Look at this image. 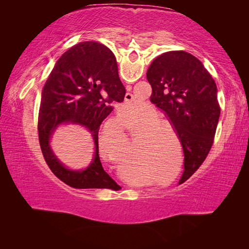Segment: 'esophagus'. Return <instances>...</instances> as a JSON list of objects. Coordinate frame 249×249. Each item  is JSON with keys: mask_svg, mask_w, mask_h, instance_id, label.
<instances>
[{"mask_svg": "<svg viewBox=\"0 0 249 249\" xmlns=\"http://www.w3.org/2000/svg\"><path fill=\"white\" fill-rule=\"evenodd\" d=\"M126 89L130 90V87H126ZM125 101H126V105H129L130 103L133 102V95L130 93H126L125 95Z\"/></svg>", "mask_w": 249, "mask_h": 249, "instance_id": "34e87169", "label": "esophagus"}]
</instances>
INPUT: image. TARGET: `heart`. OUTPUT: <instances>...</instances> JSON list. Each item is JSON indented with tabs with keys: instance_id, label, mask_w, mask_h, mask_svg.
<instances>
[{
	"instance_id": "heart-1",
	"label": "heart",
	"mask_w": 249,
	"mask_h": 249,
	"mask_svg": "<svg viewBox=\"0 0 249 249\" xmlns=\"http://www.w3.org/2000/svg\"><path fill=\"white\" fill-rule=\"evenodd\" d=\"M120 120L126 127L129 135L128 142L134 141L132 146V154L129 156L128 170L149 174L154 167L158 168L163 165L166 168L172 166V159L162 157L161 151L167 144L166 129L168 125L165 123H157L160 120L156 112L146 111L141 114H123ZM124 130L120 122H109L99 137L100 149L107 157L116 161L119 159L120 142H124Z\"/></svg>"
}]
</instances>
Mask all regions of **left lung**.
<instances>
[{"instance_id":"8db88e82","label":"left lung","mask_w":249,"mask_h":249,"mask_svg":"<svg viewBox=\"0 0 249 249\" xmlns=\"http://www.w3.org/2000/svg\"><path fill=\"white\" fill-rule=\"evenodd\" d=\"M146 75L150 101L169 117L182 145L183 175L189 178L213 144L221 113L216 84L199 59L183 50L160 54Z\"/></svg>"}]
</instances>
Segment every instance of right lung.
I'll list each match as a JSON object with an SVG mask.
<instances>
[{"mask_svg": "<svg viewBox=\"0 0 249 249\" xmlns=\"http://www.w3.org/2000/svg\"><path fill=\"white\" fill-rule=\"evenodd\" d=\"M125 92L115 56L107 46L83 41L58 59L41 92L38 135L46 162L66 184L77 189H121L101 163L98 134L101 123L113 111L111 104L123 102ZM62 123L82 124L92 133L96 153L87 170H68L50 148V137Z\"/></svg>", "mask_w": 249, "mask_h": 249, "instance_id": "right-lung-1", "label": "right lung"}]
</instances>
